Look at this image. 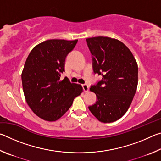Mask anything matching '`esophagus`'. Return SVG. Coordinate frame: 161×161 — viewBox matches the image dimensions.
Returning a JSON list of instances; mask_svg holds the SVG:
<instances>
[{"label":"esophagus","instance_id":"esophagus-1","mask_svg":"<svg viewBox=\"0 0 161 161\" xmlns=\"http://www.w3.org/2000/svg\"><path fill=\"white\" fill-rule=\"evenodd\" d=\"M82 88H83V90H84V92H87V91L89 90V86H88V84H82Z\"/></svg>","mask_w":161,"mask_h":161}]
</instances>
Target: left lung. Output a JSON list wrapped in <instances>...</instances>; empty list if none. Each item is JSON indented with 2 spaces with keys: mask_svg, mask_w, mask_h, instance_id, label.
Instances as JSON below:
<instances>
[{
  "mask_svg": "<svg viewBox=\"0 0 161 161\" xmlns=\"http://www.w3.org/2000/svg\"><path fill=\"white\" fill-rule=\"evenodd\" d=\"M94 74L102 76L90 90L97 101L89 109L103 123H111L129 109L138 85V65L123 42L108 37L87 38Z\"/></svg>",
  "mask_w": 161,
  "mask_h": 161,
  "instance_id": "8db88e82",
  "label": "left lung"
}]
</instances>
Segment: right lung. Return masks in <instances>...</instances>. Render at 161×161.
Here are the masks:
<instances>
[{"mask_svg": "<svg viewBox=\"0 0 161 161\" xmlns=\"http://www.w3.org/2000/svg\"><path fill=\"white\" fill-rule=\"evenodd\" d=\"M77 40H48L31 50L22 72L26 102L40 118L54 121L67 112L75 98L82 92L80 84L61 80L67 54Z\"/></svg>", "mask_w": 161, "mask_h": 161, "instance_id": "obj_1", "label": "right lung"}]
</instances>
